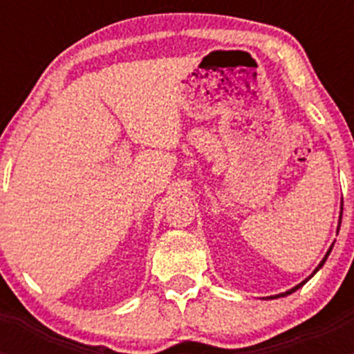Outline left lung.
Listing matches in <instances>:
<instances>
[{
    "mask_svg": "<svg viewBox=\"0 0 354 354\" xmlns=\"http://www.w3.org/2000/svg\"><path fill=\"white\" fill-rule=\"evenodd\" d=\"M340 220H342V212H340ZM331 248H333V246H331ZM331 248H330V250H328V253H326V255H324V259H323V261H321V264H319V266H317V268H315V271H317V270H321V266H323V264H324V262H326V259H328V255H330ZM315 271H314V273H315ZM314 273H312V274H314ZM312 274H310V277H312ZM310 277H308V278H310ZM308 278H306V280H308ZM306 280H305V282H306ZM305 282H301V283H299V286L292 287V289H290V290H287V292H282V294H278V296H287V294L294 292V290H298V289H299V287H301V286H303V283H305ZM278 296H274V298H278Z\"/></svg>",
    "mask_w": 354,
    "mask_h": 354,
    "instance_id": "left-lung-1",
    "label": "left lung"
}]
</instances>
